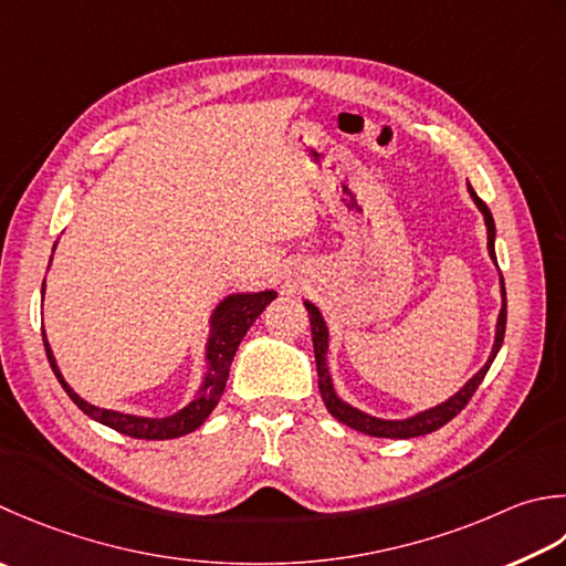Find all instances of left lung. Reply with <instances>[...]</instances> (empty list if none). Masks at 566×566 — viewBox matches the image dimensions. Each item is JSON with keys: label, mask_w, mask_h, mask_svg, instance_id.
Instances as JSON below:
<instances>
[{"label": "left lung", "mask_w": 566, "mask_h": 566, "mask_svg": "<svg viewBox=\"0 0 566 566\" xmlns=\"http://www.w3.org/2000/svg\"><path fill=\"white\" fill-rule=\"evenodd\" d=\"M469 191L471 198L475 201V206L481 208V213L485 218V228H489V254L495 260V250H493V240H495V223H493V216L489 206H485L475 191L469 184ZM501 292H503V308H501V316H497V328H495V343H493V353L489 363L483 365V368L473 375V378L461 387V390L451 397V400L441 402L439 407H431L427 412H419L409 419H400V422H392V419H378V417H370L360 412V409L350 407L340 400L334 390V382H331V375L326 368V350H328V328H326V321L321 318V312L306 302V312L308 318H312V336H314V356H316V370H318V390L321 397H324L326 409L331 415H334L338 422L348 424L350 429H358L363 434L368 437H382V439H412V437H422V434H431V431H437L444 427L447 422H451L453 417H457L463 407L469 405V400L473 397V392L479 390V385L483 382L485 373H489L491 363L495 360L497 350L503 346V336H505V318H507V304H505V284H503V276H501Z\"/></svg>", "instance_id": "1"}]
</instances>
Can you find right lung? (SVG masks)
I'll use <instances>...</instances> for the list:
<instances>
[{
    "instance_id": "1",
    "label": "right lung",
    "mask_w": 566,
    "mask_h": 566,
    "mask_svg": "<svg viewBox=\"0 0 566 566\" xmlns=\"http://www.w3.org/2000/svg\"><path fill=\"white\" fill-rule=\"evenodd\" d=\"M274 296H276L274 292L232 294L226 298V302H220L213 318H210V338H208V348H206L208 370H206L201 390H198V395L181 409V412L164 417V419L122 415V412H113V409H99L95 405H87L83 397H77L71 390V385L63 380V375L59 370V365H55V358H53L46 338H43V346H46L49 363L55 373V378H59V382L63 385V390L69 392L71 400L81 407L87 417H93L95 422L115 429V431H119V434H127L132 439H149V441L151 439H176V437H184V434H188V431L201 427L208 419V415L213 412L216 405L220 402V395H223V390H226L230 363H232V358H235L240 340L245 338L248 328L254 324V318L264 312V306H268Z\"/></svg>"
}]
</instances>
